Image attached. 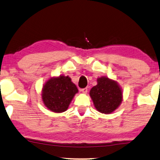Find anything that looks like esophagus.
<instances>
[{
    "instance_id": "34e87169",
    "label": "esophagus",
    "mask_w": 160,
    "mask_h": 160,
    "mask_svg": "<svg viewBox=\"0 0 160 160\" xmlns=\"http://www.w3.org/2000/svg\"><path fill=\"white\" fill-rule=\"evenodd\" d=\"M80 91L82 92L83 93H86L87 92H88V88H85L80 89Z\"/></svg>"
}]
</instances>
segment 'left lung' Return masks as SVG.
Here are the masks:
<instances>
[{
	"label": "left lung",
	"instance_id": "left-lung-1",
	"mask_svg": "<svg viewBox=\"0 0 160 160\" xmlns=\"http://www.w3.org/2000/svg\"><path fill=\"white\" fill-rule=\"evenodd\" d=\"M97 82L90 91L93 104L101 113H112L122 103V89L116 81L107 77L98 78Z\"/></svg>",
	"mask_w": 160,
	"mask_h": 160
}]
</instances>
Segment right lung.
Segmentation results:
<instances>
[{
    "mask_svg": "<svg viewBox=\"0 0 160 160\" xmlns=\"http://www.w3.org/2000/svg\"><path fill=\"white\" fill-rule=\"evenodd\" d=\"M78 89L69 76L60 75L51 78L45 83L42 90V99L49 110L56 113L64 112Z\"/></svg>",
    "mask_w": 160,
    "mask_h": 160,
    "instance_id": "1",
    "label": "right lung"
}]
</instances>
